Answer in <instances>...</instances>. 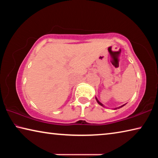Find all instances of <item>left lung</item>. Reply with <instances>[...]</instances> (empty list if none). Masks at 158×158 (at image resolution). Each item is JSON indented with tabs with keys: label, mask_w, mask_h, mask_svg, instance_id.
<instances>
[{
	"label": "left lung",
	"mask_w": 158,
	"mask_h": 158,
	"mask_svg": "<svg viewBox=\"0 0 158 158\" xmlns=\"http://www.w3.org/2000/svg\"><path fill=\"white\" fill-rule=\"evenodd\" d=\"M95 99H96V100H97V102H98V103L99 104V105H100L101 106H103V105H102V104L101 102H99V100H98V99H97V98H95ZM124 105H123V106H120V107H118V108H121V107H122V106H123Z\"/></svg>",
	"instance_id": "left-lung-1"
}]
</instances>
